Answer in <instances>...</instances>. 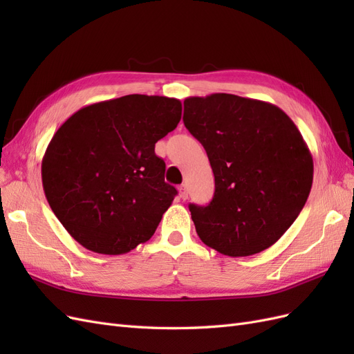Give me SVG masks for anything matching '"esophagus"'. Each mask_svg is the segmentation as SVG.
Segmentation results:
<instances>
[{
	"instance_id": "obj_1",
	"label": "esophagus",
	"mask_w": 354,
	"mask_h": 354,
	"mask_svg": "<svg viewBox=\"0 0 354 354\" xmlns=\"http://www.w3.org/2000/svg\"><path fill=\"white\" fill-rule=\"evenodd\" d=\"M178 195L181 199H187V186L186 185H181L178 187Z\"/></svg>"
}]
</instances>
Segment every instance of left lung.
Listing matches in <instances>:
<instances>
[{
	"label": "left lung",
	"instance_id": "1",
	"mask_svg": "<svg viewBox=\"0 0 354 354\" xmlns=\"http://www.w3.org/2000/svg\"><path fill=\"white\" fill-rule=\"evenodd\" d=\"M183 121L216 180L207 207L189 205L201 241L229 257L279 241L313 183L312 153L291 118L272 103L216 93L187 97Z\"/></svg>",
	"mask_w": 354,
	"mask_h": 354
}]
</instances>
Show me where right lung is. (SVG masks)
<instances>
[{
    "instance_id": "obj_1",
    "label": "right lung",
    "mask_w": 354,
    "mask_h": 354,
    "mask_svg": "<svg viewBox=\"0 0 354 354\" xmlns=\"http://www.w3.org/2000/svg\"><path fill=\"white\" fill-rule=\"evenodd\" d=\"M181 120V102L130 94L75 112L42 158V187L63 227L84 248L130 252L153 236L177 190L155 143Z\"/></svg>"
}]
</instances>
